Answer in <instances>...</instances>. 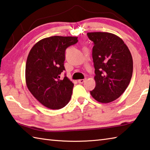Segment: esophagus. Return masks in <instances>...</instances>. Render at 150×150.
<instances>
[{
  "instance_id": "34e87169",
  "label": "esophagus",
  "mask_w": 150,
  "mask_h": 150,
  "mask_svg": "<svg viewBox=\"0 0 150 150\" xmlns=\"http://www.w3.org/2000/svg\"><path fill=\"white\" fill-rule=\"evenodd\" d=\"M84 82H85V80H83V79H81V80H78V82L79 83H83Z\"/></svg>"
}]
</instances>
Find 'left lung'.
I'll use <instances>...</instances> for the list:
<instances>
[{
    "label": "left lung",
    "mask_w": 150,
    "mask_h": 150,
    "mask_svg": "<svg viewBox=\"0 0 150 150\" xmlns=\"http://www.w3.org/2000/svg\"><path fill=\"white\" fill-rule=\"evenodd\" d=\"M94 43L92 51L96 87L90 91L98 102L108 103L124 93L130 82L133 60L130 52L119 36L108 32H90Z\"/></svg>",
    "instance_id": "obj_1"
}]
</instances>
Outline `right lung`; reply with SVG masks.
Segmentation results:
<instances>
[{"mask_svg": "<svg viewBox=\"0 0 150 150\" xmlns=\"http://www.w3.org/2000/svg\"><path fill=\"white\" fill-rule=\"evenodd\" d=\"M78 42L77 37L52 36L34 45L25 64V82L39 103L51 109H59L70 100L74 83L60 74L65 70L67 47Z\"/></svg>", "mask_w": 150, "mask_h": 150, "instance_id": "right-lung-1", "label": "right lung"}]
</instances>
